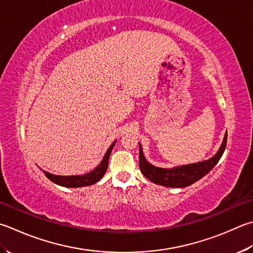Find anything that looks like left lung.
I'll list each match as a JSON object with an SVG mask.
<instances>
[{
  "mask_svg": "<svg viewBox=\"0 0 253 253\" xmlns=\"http://www.w3.org/2000/svg\"><path fill=\"white\" fill-rule=\"evenodd\" d=\"M226 145L227 133L223 137L220 149L211 159L195 164L178 166L175 169H161L150 164L143 155L142 146L140 145V169L147 179L155 184L166 186V187H186L197 182L213 169V166L218 163L225 152Z\"/></svg>",
  "mask_w": 253,
  "mask_h": 253,
  "instance_id": "1",
  "label": "left lung"
}]
</instances>
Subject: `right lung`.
Returning a JSON list of instances; mask_svg holds the SVG:
<instances>
[{
    "label": "right lung",
    "mask_w": 253,
    "mask_h": 253,
    "mask_svg": "<svg viewBox=\"0 0 253 253\" xmlns=\"http://www.w3.org/2000/svg\"><path fill=\"white\" fill-rule=\"evenodd\" d=\"M114 144H116V142H113L111 146L109 147L106 155H104L103 160L101 161V163H100L96 169L88 174H84L82 176L80 175L79 176H57V175L47 173V171L44 170L46 177L57 185L64 186V187H73V188L83 187V186H89L97 183L98 180L102 178L104 173H106V170L108 169L109 157H110L111 151L113 149Z\"/></svg>",
    "instance_id": "right-lung-1"
}]
</instances>
